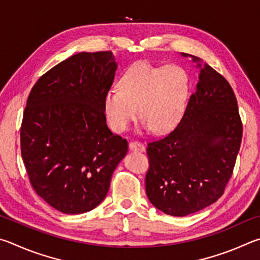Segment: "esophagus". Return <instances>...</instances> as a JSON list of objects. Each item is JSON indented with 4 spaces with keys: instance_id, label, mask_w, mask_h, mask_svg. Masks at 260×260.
<instances>
[{
    "instance_id": "obj_1",
    "label": "esophagus",
    "mask_w": 260,
    "mask_h": 260,
    "mask_svg": "<svg viewBox=\"0 0 260 260\" xmlns=\"http://www.w3.org/2000/svg\"><path fill=\"white\" fill-rule=\"evenodd\" d=\"M129 148H130V151H133V152H145L144 144L136 142V140L129 143Z\"/></svg>"
}]
</instances>
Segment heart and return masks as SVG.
<instances>
[{"instance_id":"heart-1","label":"heart","mask_w":260,"mask_h":260,"mask_svg":"<svg viewBox=\"0 0 260 260\" xmlns=\"http://www.w3.org/2000/svg\"><path fill=\"white\" fill-rule=\"evenodd\" d=\"M189 95L190 77L184 67L143 60L123 73L120 88L107 91L104 112L115 133L126 131L140 114L145 131L165 135L179 124Z\"/></svg>"}]
</instances>
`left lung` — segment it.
Segmentation results:
<instances>
[{"instance_id":"left-lung-1","label":"left lung","mask_w":260,"mask_h":260,"mask_svg":"<svg viewBox=\"0 0 260 260\" xmlns=\"http://www.w3.org/2000/svg\"><path fill=\"white\" fill-rule=\"evenodd\" d=\"M200 68L197 90L179 124L148 143L146 194L167 215L184 217L215 203L231 179L242 140L233 89L224 76L192 54Z\"/></svg>"}]
</instances>
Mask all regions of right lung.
Instances as JSON below:
<instances>
[{"label": "right lung", "mask_w": 260, "mask_h": 260, "mask_svg": "<svg viewBox=\"0 0 260 260\" xmlns=\"http://www.w3.org/2000/svg\"><path fill=\"white\" fill-rule=\"evenodd\" d=\"M117 63L112 51L80 52L40 77L20 129L22 161L38 195L67 215L106 198L127 142L108 129L104 97Z\"/></svg>", "instance_id": "1"}]
</instances>
